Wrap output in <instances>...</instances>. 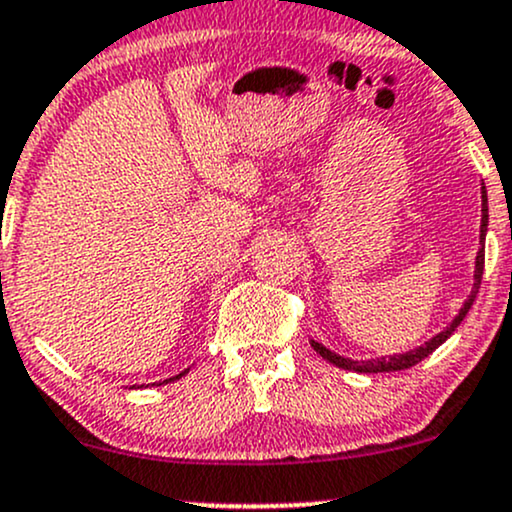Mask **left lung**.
Listing matches in <instances>:
<instances>
[{"label":"left lung","instance_id":"8db88e82","mask_svg":"<svg viewBox=\"0 0 512 512\" xmlns=\"http://www.w3.org/2000/svg\"><path fill=\"white\" fill-rule=\"evenodd\" d=\"M486 230H488V199H486V187H481V240H479V243H481V250L476 252L474 289H471L469 299L464 301L462 311H459L457 316H454L452 323H449L447 328L442 330V333H437L435 338L425 342V345L415 347V350H411V352H403V355H391V357L364 359V362H357V359H350V357H340V355H335V352H330L328 347H323V345H320V342H316V340H311V347H313V350H316L318 355L323 357V359H328L330 364H335V367H340V369H347V372H359V374H376V372H401V369H411L413 364L423 362L425 357L432 355V352H435L437 347H440L442 342H445V340L449 338V335H452L454 330H457V325L462 323L466 313H469L471 303H474V299H476V294H479V286H481V274H484V257H486V255H484Z\"/></svg>","mask_w":512,"mask_h":512}]
</instances>
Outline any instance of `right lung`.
I'll return each instance as SVG.
<instances>
[{"label": "right lung", "mask_w": 512, "mask_h": 512, "mask_svg": "<svg viewBox=\"0 0 512 512\" xmlns=\"http://www.w3.org/2000/svg\"><path fill=\"white\" fill-rule=\"evenodd\" d=\"M184 374H187V372H182V374H177V376H172V379H165V381H162V384H167V381H174V379H182V376ZM133 389H136V386H133Z\"/></svg>", "instance_id": "right-lung-1"}]
</instances>
